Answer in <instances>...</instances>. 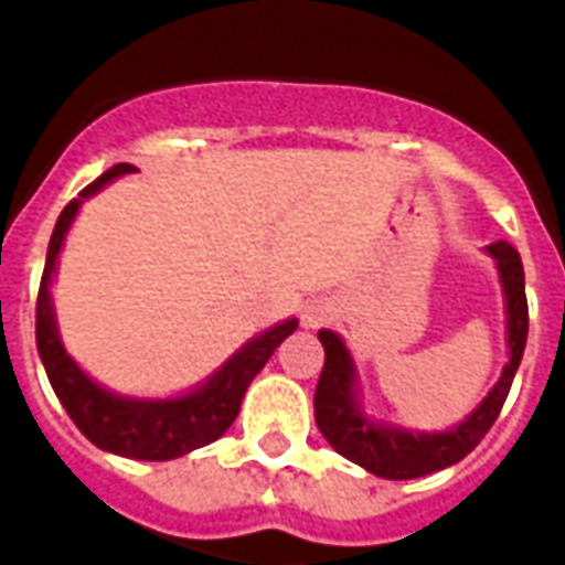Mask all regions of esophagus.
I'll use <instances>...</instances> for the list:
<instances>
[{"mask_svg":"<svg viewBox=\"0 0 565 565\" xmlns=\"http://www.w3.org/2000/svg\"><path fill=\"white\" fill-rule=\"evenodd\" d=\"M327 318H330V306H320V302H315V306L306 308V318H302V323H306L308 330H315V327H320Z\"/></svg>","mask_w":565,"mask_h":565,"instance_id":"34e87169","label":"esophagus"}]
</instances>
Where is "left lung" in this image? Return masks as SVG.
Returning a JSON list of instances; mask_svg holds the SVG:
<instances>
[{"label": "left lung", "instance_id": "left-lung-1", "mask_svg": "<svg viewBox=\"0 0 565 565\" xmlns=\"http://www.w3.org/2000/svg\"><path fill=\"white\" fill-rule=\"evenodd\" d=\"M487 254L497 259L499 281H502V294H505L509 363L493 384V391L487 393L472 415L445 433H412V429L381 424V420L363 415L360 391H356V369L348 348L332 330L318 332L327 360H323V372H320L318 391H315V420L332 448L356 466H363L366 472L391 478V481H408V478L448 469L487 436V429L502 412V403L509 396L511 381H514L523 348H526L530 315H526L521 254L509 242L487 245Z\"/></svg>", "mask_w": 565, "mask_h": 565}]
</instances>
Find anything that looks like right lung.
Instances as JSON below:
<instances>
[{
	"instance_id": "obj_1",
	"label": "right lung",
	"mask_w": 565,
	"mask_h": 565,
	"mask_svg": "<svg viewBox=\"0 0 565 565\" xmlns=\"http://www.w3.org/2000/svg\"><path fill=\"white\" fill-rule=\"evenodd\" d=\"M129 172H136V166H129V162L111 166L90 186H84L78 199H72L60 214L51 245H47L42 287H39V302H35V344H39L47 381L60 396L66 415L96 448L111 450L129 460H174L202 445H211L214 438H221L233 426L250 381L257 379L259 369L269 363L275 348L299 327V320L290 318L271 330L259 332L257 339L242 344L205 384H199L181 396H172V399H132V396H117V393L105 391L103 384H96L66 354V348L60 342L54 302H51V281H54L56 257L63 250L68 226L75 221L81 202L99 193L108 181Z\"/></svg>"
}]
</instances>
